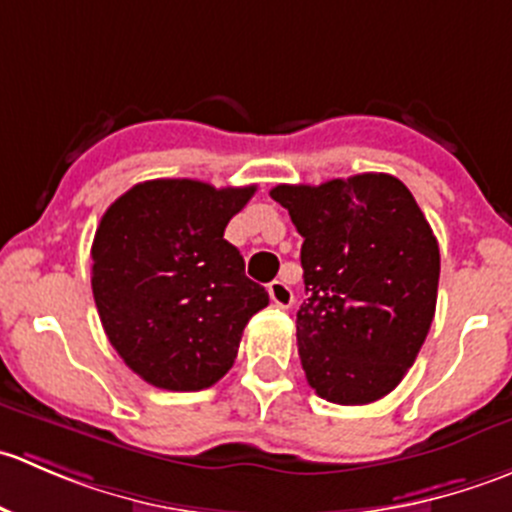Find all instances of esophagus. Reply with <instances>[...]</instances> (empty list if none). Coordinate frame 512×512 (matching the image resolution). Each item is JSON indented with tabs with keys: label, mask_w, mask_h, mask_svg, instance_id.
Here are the masks:
<instances>
[{
	"label": "esophagus",
	"mask_w": 512,
	"mask_h": 512,
	"mask_svg": "<svg viewBox=\"0 0 512 512\" xmlns=\"http://www.w3.org/2000/svg\"><path fill=\"white\" fill-rule=\"evenodd\" d=\"M267 292H270V299L277 304V307L289 309L294 304V292L289 289L287 282H282V280L270 282V285H267Z\"/></svg>",
	"instance_id": "obj_1"
}]
</instances>
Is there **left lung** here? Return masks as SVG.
Segmentation results:
<instances>
[{
  "label": "left lung",
  "mask_w": 512,
  "mask_h": 512,
  "mask_svg": "<svg viewBox=\"0 0 512 512\" xmlns=\"http://www.w3.org/2000/svg\"><path fill=\"white\" fill-rule=\"evenodd\" d=\"M302 242L297 349L322 399L361 406L399 386L436 314L441 255L411 190L389 173L277 185Z\"/></svg>",
  "instance_id": "left-lung-1"
}]
</instances>
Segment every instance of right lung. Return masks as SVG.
<instances>
[{
    "label": "right lung",
    "mask_w": 512,
    "mask_h": 512,
    "mask_svg": "<svg viewBox=\"0 0 512 512\" xmlns=\"http://www.w3.org/2000/svg\"><path fill=\"white\" fill-rule=\"evenodd\" d=\"M255 190L158 178L133 185L103 213L91 245L98 317L148 384L213 386L235 364L245 324L270 302L223 237Z\"/></svg>",
    "instance_id": "right-lung-1"
}]
</instances>
